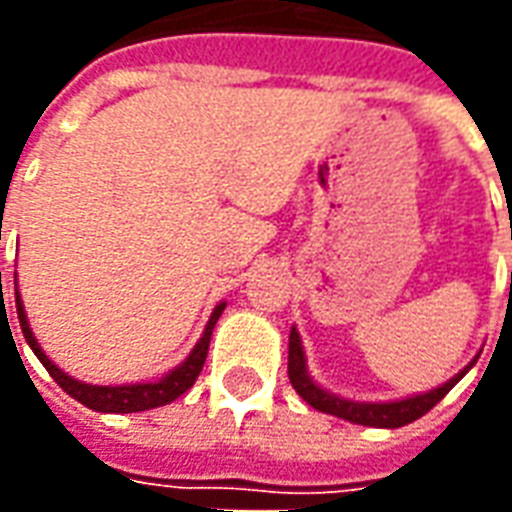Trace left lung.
<instances>
[{
	"label": "left lung",
	"mask_w": 512,
	"mask_h": 512,
	"mask_svg": "<svg viewBox=\"0 0 512 512\" xmlns=\"http://www.w3.org/2000/svg\"><path fill=\"white\" fill-rule=\"evenodd\" d=\"M469 367H466V370H469ZM466 370H463V373H466ZM463 373H458V376L452 378V381H447L444 386H439V389H430L425 395L406 397V400H395V403H351V400L329 395V392H323L321 386L312 384L310 376H307V365H304V351H301L299 332H296V329L290 332L288 378L290 384H293V389H296L312 408H318L323 414L343 417L348 419V422H356V425H370V428H403V425L414 422V419H419L422 414H428L430 408L436 406L441 397L447 395L452 386L461 381Z\"/></svg>",
	"instance_id": "1"
}]
</instances>
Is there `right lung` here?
Segmentation results:
<instances>
[{"mask_svg": "<svg viewBox=\"0 0 512 512\" xmlns=\"http://www.w3.org/2000/svg\"><path fill=\"white\" fill-rule=\"evenodd\" d=\"M16 310H18V323H21V332H24V337H27L29 348L35 351V356H38L40 362H43V367L49 370L51 378H54V381H57L68 395L76 397L79 403H84L87 408H93V411H106V414H134V411H147V408L167 406V403H172L175 397H180L186 389L194 386L197 376L202 373V365H205L213 326H216V321H219L224 304H219V307L213 310L211 321H208V326H205V334L200 337V343L194 345V351H191L189 359H186L183 365L175 367L169 376H164L161 381H156V384H131V386H90V384H82V381H73L71 376H65L60 367L54 365V362H49V356L40 351L38 340H35L32 332H29L27 315H24V307H21L18 293H16Z\"/></svg>", "mask_w": 512, "mask_h": 512, "instance_id": "1", "label": "right lung"}]
</instances>
